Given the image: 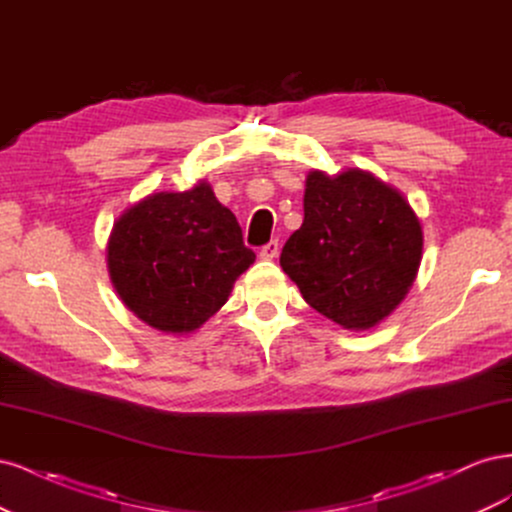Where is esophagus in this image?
I'll use <instances>...</instances> for the list:
<instances>
[{"label":"esophagus","instance_id":"obj_1","mask_svg":"<svg viewBox=\"0 0 512 512\" xmlns=\"http://www.w3.org/2000/svg\"><path fill=\"white\" fill-rule=\"evenodd\" d=\"M277 254H280V243L277 241H269L267 245H262L260 247V258L262 260H273V258H277Z\"/></svg>","mask_w":512,"mask_h":512}]
</instances>
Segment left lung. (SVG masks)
I'll return each mask as SVG.
<instances>
[{
    "label": "left lung",
    "instance_id": "left-lung-1",
    "mask_svg": "<svg viewBox=\"0 0 512 512\" xmlns=\"http://www.w3.org/2000/svg\"><path fill=\"white\" fill-rule=\"evenodd\" d=\"M303 224L280 265L316 312L369 331L406 299L423 258V228L391 183L363 168L309 170Z\"/></svg>",
    "mask_w": 512,
    "mask_h": 512
}]
</instances>
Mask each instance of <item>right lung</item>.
<instances>
[{"label": "right lung", "mask_w": 512, "mask_h": 512, "mask_svg": "<svg viewBox=\"0 0 512 512\" xmlns=\"http://www.w3.org/2000/svg\"><path fill=\"white\" fill-rule=\"evenodd\" d=\"M256 254L239 222L200 179L185 192H151L113 224L106 265L121 303L166 335H188L220 312Z\"/></svg>", "instance_id": "obj_1"}]
</instances>
